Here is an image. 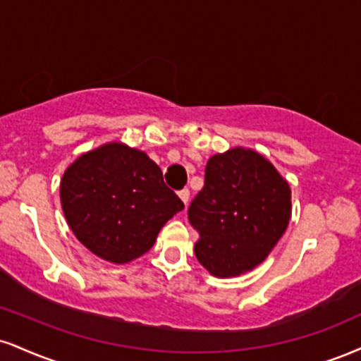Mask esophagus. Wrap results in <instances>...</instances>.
I'll use <instances>...</instances> for the list:
<instances>
[{"instance_id":"esophagus-1","label":"esophagus","mask_w":361,"mask_h":361,"mask_svg":"<svg viewBox=\"0 0 361 361\" xmlns=\"http://www.w3.org/2000/svg\"><path fill=\"white\" fill-rule=\"evenodd\" d=\"M178 197L181 198V202H183L185 207H186V205H188V200H190V190L188 188L180 190V192H178Z\"/></svg>"}]
</instances>
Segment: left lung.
Instances as JSON below:
<instances>
[{
    "label": "left lung",
    "mask_w": 361,
    "mask_h": 361,
    "mask_svg": "<svg viewBox=\"0 0 361 361\" xmlns=\"http://www.w3.org/2000/svg\"><path fill=\"white\" fill-rule=\"evenodd\" d=\"M290 190L264 156L235 147L208 159L188 207L195 255L216 277L240 276L271 254L288 228Z\"/></svg>",
    "instance_id": "left-lung-1"
}]
</instances>
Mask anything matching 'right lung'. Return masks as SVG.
Instances as JSON below:
<instances>
[{
	"label": "right lung",
	"mask_w": 361,
	"mask_h": 361,
	"mask_svg": "<svg viewBox=\"0 0 361 361\" xmlns=\"http://www.w3.org/2000/svg\"><path fill=\"white\" fill-rule=\"evenodd\" d=\"M60 200L75 237L114 264L146 254L163 225L185 208L158 164L119 142L82 154L68 166Z\"/></svg>",
	"instance_id": "1"
}]
</instances>
